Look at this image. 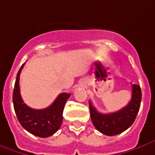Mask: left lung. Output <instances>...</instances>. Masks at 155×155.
<instances>
[{"label": "left lung", "mask_w": 155, "mask_h": 155, "mask_svg": "<svg viewBox=\"0 0 155 155\" xmlns=\"http://www.w3.org/2000/svg\"><path fill=\"white\" fill-rule=\"evenodd\" d=\"M131 99L126 107L117 112L101 114L89 101L91 119L96 129L107 136H115L127 130L135 120L142 100V91L138 85H131Z\"/></svg>", "instance_id": "8db88e82"}]
</instances>
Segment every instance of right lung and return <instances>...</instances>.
I'll list each match as a JSON object with an SVG mask.
<instances>
[{
	"label": "right lung",
	"mask_w": 155,
	"mask_h": 155,
	"mask_svg": "<svg viewBox=\"0 0 155 155\" xmlns=\"http://www.w3.org/2000/svg\"><path fill=\"white\" fill-rule=\"evenodd\" d=\"M25 64L18 72L13 90L12 101L16 115L21 126L29 133L40 137H48L53 135L62 125L64 105L71 94L61 93L51 105L43 109L29 108L20 95L19 76Z\"/></svg>",
	"instance_id": "obj_1"
}]
</instances>
